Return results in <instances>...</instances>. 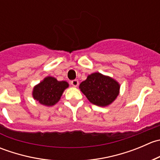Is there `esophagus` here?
I'll return each instance as SVG.
<instances>
[{
	"label": "esophagus",
	"mask_w": 160,
	"mask_h": 160,
	"mask_svg": "<svg viewBox=\"0 0 160 160\" xmlns=\"http://www.w3.org/2000/svg\"><path fill=\"white\" fill-rule=\"evenodd\" d=\"M70 83H71V85H72V86L77 87V86H78V84H79V82H78V80H72V81L70 82Z\"/></svg>",
	"instance_id": "obj_1"
}]
</instances>
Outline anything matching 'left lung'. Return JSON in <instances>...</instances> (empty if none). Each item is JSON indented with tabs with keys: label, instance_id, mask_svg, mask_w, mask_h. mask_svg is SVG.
<instances>
[{
	"label": "left lung",
	"instance_id": "8db88e82",
	"mask_svg": "<svg viewBox=\"0 0 160 160\" xmlns=\"http://www.w3.org/2000/svg\"><path fill=\"white\" fill-rule=\"evenodd\" d=\"M80 89L90 103L104 107L115 100L119 93L120 86L111 77L94 72L80 83Z\"/></svg>",
	"mask_w": 160,
	"mask_h": 160
}]
</instances>
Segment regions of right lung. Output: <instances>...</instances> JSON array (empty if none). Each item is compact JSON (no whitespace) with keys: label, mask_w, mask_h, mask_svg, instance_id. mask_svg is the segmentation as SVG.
<instances>
[{"label":"right lung","mask_w":160,"mask_h":160,"mask_svg":"<svg viewBox=\"0 0 160 160\" xmlns=\"http://www.w3.org/2000/svg\"><path fill=\"white\" fill-rule=\"evenodd\" d=\"M69 84L66 81H58L56 78L48 77L34 88V99L46 106H52L60 99L62 92Z\"/></svg>","instance_id":"1"}]
</instances>
